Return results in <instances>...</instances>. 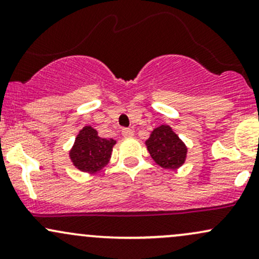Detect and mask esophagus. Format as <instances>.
Masks as SVG:
<instances>
[{"label": "esophagus", "instance_id": "34e87169", "mask_svg": "<svg viewBox=\"0 0 259 259\" xmlns=\"http://www.w3.org/2000/svg\"><path fill=\"white\" fill-rule=\"evenodd\" d=\"M121 135H123L124 138H126V139L133 138L134 132L132 129H123V130H121Z\"/></svg>", "mask_w": 259, "mask_h": 259}]
</instances>
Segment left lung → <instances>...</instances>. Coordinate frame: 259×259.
Segmentation results:
<instances>
[{
	"label": "left lung",
	"mask_w": 259,
	"mask_h": 259,
	"mask_svg": "<svg viewBox=\"0 0 259 259\" xmlns=\"http://www.w3.org/2000/svg\"><path fill=\"white\" fill-rule=\"evenodd\" d=\"M148 153L159 167L177 170L187 158V146L173 127L167 124L154 127L145 141Z\"/></svg>",
	"instance_id": "8db88e82"
}]
</instances>
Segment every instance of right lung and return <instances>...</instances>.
I'll use <instances>...</instances> for the list:
<instances>
[{"mask_svg": "<svg viewBox=\"0 0 259 259\" xmlns=\"http://www.w3.org/2000/svg\"><path fill=\"white\" fill-rule=\"evenodd\" d=\"M115 144V140L100 138L96 129L85 125L69 150V158L74 167L82 173H99L111 160Z\"/></svg>", "mask_w": 259, "mask_h": 259, "instance_id": "right-lung-1", "label": "right lung"}]
</instances>
